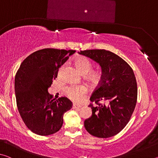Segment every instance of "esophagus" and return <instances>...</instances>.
Here are the masks:
<instances>
[{
	"mask_svg": "<svg viewBox=\"0 0 158 158\" xmlns=\"http://www.w3.org/2000/svg\"><path fill=\"white\" fill-rule=\"evenodd\" d=\"M81 107V106L76 105V104H74V105H73V109H79Z\"/></svg>",
	"mask_w": 158,
	"mask_h": 158,
	"instance_id": "34e87169",
	"label": "esophagus"
}]
</instances>
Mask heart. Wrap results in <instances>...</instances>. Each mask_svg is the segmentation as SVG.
Listing matches in <instances>:
<instances>
[{"mask_svg": "<svg viewBox=\"0 0 158 158\" xmlns=\"http://www.w3.org/2000/svg\"><path fill=\"white\" fill-rule=\"evenodd\" d=\"M74 64L79 71L83 74L89 73L92 69V64L90 61L84 56H79L75 58ZM100 77V74L97 72L89 74V79L93 81H98ZM87 91V88L84 85H72L66 89V94L73 101L80 102L85 98Z\"/></svg>", "mask_w": 158, "mask_h": 158, "instance_id": "1", "label": "heart"}]
</instances>
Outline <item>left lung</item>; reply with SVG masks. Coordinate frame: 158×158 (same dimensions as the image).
Listing matches in <instances>:
<instances>
[{
  "instance_id": "8db88e82",
  "label": "left lung",
  "mask_w": 158,
  "mask_h": 158,
  "mask_svg": "<svg viewBox=\"0 0 158 158\" xmlns=\"http://www.w3.org/2000/svg\"><path fill=\"white\" fill-rule=\"evenodd\" d=\"M78 53L97 63L102 72L99 86L90 98L97 106L89 105L92 115L84 121V127L94 137H113L125 127L135 110L137 98L135 74L123 58L109 51L93 49Z\"/></svg>"
}]
</instances>
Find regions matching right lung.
Here are the masks:
<instances>
[{"label": "right lung", "instance_id": "right-lung-1", "mask_svg": "<svg viewBox=\"0 0 158 158\" xmlns=\"http://www.w3.org/2000/svg\"><path fill=\"white\" fill-rule=\"evenodd\" d=\"M76 51L44 49L31 53L19 68L15 79L17 108L26 126L36 135L57 132L63 115L73 107L65 97L58 100L48 93L59 68Z\"/></svg>", "mask_w": 158, "mask_h": 158}]
</instances>
